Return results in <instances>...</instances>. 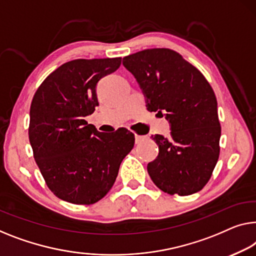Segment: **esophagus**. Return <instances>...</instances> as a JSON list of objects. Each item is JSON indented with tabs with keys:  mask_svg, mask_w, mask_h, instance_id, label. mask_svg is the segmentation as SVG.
Segmentation results:
<instances>
[{
	"mask_svg": "<svg viewBox=\"0 0 256 256\" xmlns=\"http://www.w3.org/2000/svg\"><path fill=\"white\" fill-rule=\"evenodd\" d=\"M146 139V136H138V134H136V144H140V142H142V141Z\"/></svg>",
	"mask_w": 256,
	"mask_h": 256,
	"instance_id": "34e87169",
	"label": "esophagus"
}]
</instances>
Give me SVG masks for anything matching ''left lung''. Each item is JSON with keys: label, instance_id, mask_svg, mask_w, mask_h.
I'll return each mask as SVG.
<instances>
[{"label": "left lung", "instance_id": "obj_1", "mask_svg": "<svg viewBox=\"0 0 256 256\" xmlns=\"http://www.w3.org/2000/svg\"><path fill=\"white\" fill-rule=\"evenodd\" d=\"M150 112L163 113L170 136H152L158 155L147 171L160 190L190 196L204 188L220 156V125L215 93L207 79L177 52L144 49L123 58Z\"/></svg>", "mask_w": 256, "mask_h": 256}]
</instances>
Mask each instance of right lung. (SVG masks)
Masks as SVG:
<instances>
[{"label":"right lung","instance_id":"obj_1","mask_svg":"<svg viewBox=\"0 0 256 256\" xmlns=\"http://www.w3.org/2000/svg\"><path fill=\"white\" fill-rule=\"evenodd\" d=\"M122 58L74 60L57 68L34 94L28 138L46 184L57 198L92 204L110 188L134 146L126 128L98 132L85 117L98 106L96 85Z\"/></svg>","mask_w":256,"mask_h":256}]
</instances>
